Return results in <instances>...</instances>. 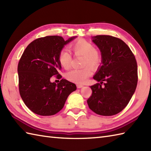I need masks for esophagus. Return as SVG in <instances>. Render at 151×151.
Instances as JSON below:
<instances>
[{
	"label": "esophagus",
	"mask_w": 151,
	"mask_h": 151,
	"mask_svg": "<svg viewBox=\"0 0 151 151\" xmlns=\"http://www.w3.org/2000/svg\"><path fill=\"white\" fill-rule=\"evenodd\" d=\"M76 87H77V88H81L83 87V86L81 84H77L76 85Z\"/></svg>",
	"instance_id": "34e87169"
}]
</instances>
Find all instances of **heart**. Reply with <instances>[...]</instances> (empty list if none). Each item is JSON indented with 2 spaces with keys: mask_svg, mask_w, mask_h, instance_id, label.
<instances>
[{
  "mask_svg": "<svg viewBox=\"0 0 151 151\" xmlns=\"http://www.w3.org/2000/svg\"><path fill=\"white\" fill-rule=\"evenodd\" d=\"M70 50L75 56H82V66L89 65L91 67H97L101 62V55L97 50L95 49L93 44L85 40H79L70 45ZM58 60L64 69H69L72 61L71 54L65 49L61 50ZM91 70L89 67L82 69H75L67 73L66 78L68 81L81 84H84L88 78L91 75Z\"/></svg>",
  "mask_w": 151,
  "mask_h": 151,
  "instance_id": "obj_1",
  "label": "heart"
}]
</instances>
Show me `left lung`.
<instances>
[{"instance_id": "left-lung-1", "label": "left lung", "mask_w": 151, "mask_h": 151, "mask_svg": "<svg viewBox=\"0 0 151 151\" xmlns=\"http://www.w3.org/2000/svg\"><path fill=\"white\" fill-rule=\"evenodd\" d=\"M92 38L101 52L102 65L93 76L100 82L90 87L92 94L87 102L95 114L111 116L123 110L135 92L138 78L137 62L123 40L107 35Z\"/></svg>"}]
</instances>
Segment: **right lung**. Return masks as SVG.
Returning <instances> with one entry per match:
<instances>
[{
  "label": "right lung",
  "instance_id": "1",
  "mask_svg": "<svg viewBox=\"0 0 151 151\" xmlns=\"http://www.w3.org/2000/svg\"><path fill=\"white\" fill-rule=\"evenodd\" d=\"M66 41L61 36L37 38L25 49L18 63L19 93L25 105L34 113L53 115L63 108L68 96L76 89L75 84L62 79L58 84L50 82L53 76L62 78L59 54Z\"/></svg>",
  "mask_w": 151,
  "mask_h": 151
}]
</instances>
